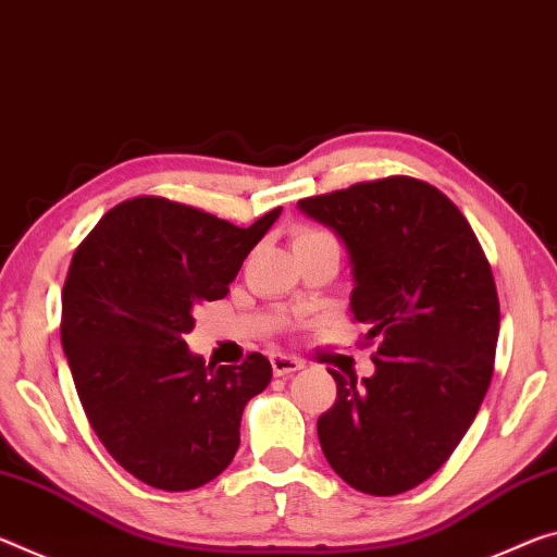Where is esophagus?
<instances>
[{"label": "esophagus", "mask_w": 557, "mask_h": 557, "mask_svg": "<svg viewBox=\"0 0 557 557\" xmlns=\"http://www.w3.org/2000/svg\"><path fill=\"white\" fill-rule=\"evenodd\" d=\"M270 364H272V372H275V376H287L293 372H299V369L305 367V361L293 357V355H282V351H275V355L270 357Z\"/></svg>", "instance_id": "esophagus-1"}]
</instances>
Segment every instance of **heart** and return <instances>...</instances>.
<instances>
[{"mask_svg": "<svg viewBox=\"0 0 557 557\" xmlns=\"http://www.w3.org/2000/svg\"><path fill=\"white\" fill-rule=\"evenodd\" d=\"M305 237H324V233H317V231H302L297 235V240H305Z\"/></svg>", "mask_w": 557, "mask_h": 557, "instance_id": "heart-1", "label": "heart"}]
</instances>
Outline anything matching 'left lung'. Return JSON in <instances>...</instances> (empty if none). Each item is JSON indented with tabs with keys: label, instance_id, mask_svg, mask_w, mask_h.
Returning a JSON list of instances; mask_svg holds the SVG:
<instances>
[{
	"label": "left lung",
	"instance_id": "left-lung-1",
	"mask_svg": "<svg viewBox=\"0 0 557 557\" xmlns=\"http://www.w3.org/2000/svg\"><path fill=\"white\" fill-rule=\"evenodd\" d=\"M347 250L349 312L379 339L374 374H339L317 421L326 461L351 488L396 496L436 473L479 413L493 376L498 295L458 208L434 185L357 183L297 202Z\"/></svg>",
	"mask_w": 557,
	"mask_h": 557
}]
</instances>
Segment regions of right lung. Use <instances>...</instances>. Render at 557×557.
Masks as SVG:
<instances>
[{
  "label": "right lung",
  "instance_id": "1",
  "mask_svg": "<svg viewBox=\"0 0 557 557\" xmlns=\"http://www.w3.org/2000/svg\"><path fill=\"white\" fill-rule=\"evenodd\" d=\"M280 213L237 227L165 198H134L78 245L61 295V347L106 451L153 488L190 491L223 473L245 404L270 384L268 357L206 364L185 334L198 305L227 295Z\"/></svg>",
  "mask_w": 557,
  "mask_h": 557
}]
</instances>
